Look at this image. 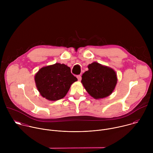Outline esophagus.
Instances as JSON below:
<instances>
[{
    "label": "esophagus",
    "mask_w": 153,
    "mask_h": 153,
    "mask_svg": "<svg viewBox=\"0 0 153 153\" xmlns=\"http://www.w3.org/2000/svg\"><path fill=\"white\" fill-rule=\"evenodd\" d=\"M77 79H78V80H79V81H80V80H81V79H82V77H81V76H80V75H78V76H77Z\"/></svg>",
    "instance_id": "34e87169"
}]
</instances>
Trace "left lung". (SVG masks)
I'll return each instance as SVG.
<instances>
[{
	"instance_id": "8db88e82",
	"label": "left lung",
	"mask_w": 153,
	"mask_h": 153,
	"mask_svg": "<svg viewBox=\"0 0 153 153\" xmlns=\"http://www.w3.org/2000/svg\"><path fill=\"white\" fill-rule=\"evenodd\" d=\"M82 76L81 82L86 91L95 99L105 98L112 94L117 82L116 71L111 68L94 62Z\"/></svg>"
}]
</instances>
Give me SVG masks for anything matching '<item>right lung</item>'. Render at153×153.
Instances as JSON below:
<instances>
[{"mask_svg":"<svg viewBox=\"0 0 153 153\" xmlns=\"http://www.w3.org/2000/svg\"><path fill=\"white\" fill-rule=\"evenodd\" d=\"M34 80L40 94L50 101L63 98L71 85L77 79L67 65L56 63L41 68L35 74Z\"/></svg>","mask_w":153,"mask_h":153,"instance_id":"add662e5","label":"right lung"}]
</instances>
